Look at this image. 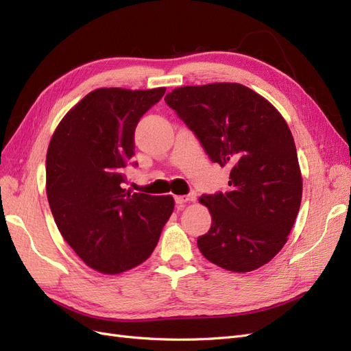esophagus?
Returning <instances> with one entry per match:
<instances>
[{
  "instance_id": "obj_1",
  "label": "esophagus",
  "mask_w": 351,
  "mask_h": 351,
  "mask_svg": "<svg viewBox=\"0 0 351 351\" xmlns=\"http://www.w3.org/2000/svg\"><path fill=\"white\" fill-rule=\"evenodd\" d=\"M174 199H176L177 205H184V204H187V202H193L195 196L193 195L192 196H176Z\"/></svg>"
}]
</instances>
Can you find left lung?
<instances>
[{
	"label": "left lung",
	"instance_id": "left-lung-1",
	"mask_svg": "<svg viewBox=\"0 0 351 351\" xmlns=\"http://www.w3.org/2000/svg\"><path fill=\"white\" fill-rule=\"evenodd\" d=\"M165 102L212 161L231 168L227 193L199 199L212 217L197 239L200 253L232 272L263 267L287 243L302 204V171L284 117L240 83L182 86Z\"/></svg>",
	"mask_w": 351,
	"mask_h": 351
}]
</instances>
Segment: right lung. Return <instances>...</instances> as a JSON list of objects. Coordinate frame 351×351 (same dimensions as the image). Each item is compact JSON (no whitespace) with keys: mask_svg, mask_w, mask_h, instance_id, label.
Listing matches in <instances>:
<instances>
[{"mask_svg":"<svg viewBox=\"0 0 351 351\" xmlns=\"http://www.w3.org/2000/svg\"><path fill=\"white\" fill-rule=\"evenodd\" d=\"M165 88H99L62 117L47 152V197L61 236L89 268L117 275L151 256L174 199L121 187L141 117Z\"/></svg>","mask_w":351,"mask_h":351,"instance_id":"1","label":"right lung"}]
</instances>
